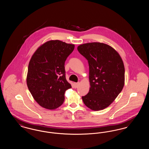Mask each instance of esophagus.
<instances>
[{"mask_svg":"<svg viewBox=\"0 0 149 149\" xmlns=\"http://www.w3.org/2000/svg\"><path fill=\"white\" fill-rule=\"evenodd\" d=\"M79 83H74V87L75 88H77V87L78 86V85H79Z\"/></svg>","mask_w":149,"mask_h":149,"instance_id":"obj_1","label":"esophagus"}]
</instances>
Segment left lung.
Instances as JSON below:
<instances>
[{
  "instance_id": "left-lung-1",
  "label": "left lung",
  "mask_w": 149,
  "mask_h": 149,
  "mask_svg": "<svg viewBox=\"0 0 149 149\" xmlns=\"http://www.w3.org/2000/svg\"><path fill=\"white\" fill-rule=\"evenodd\" d=\"M88 60L91 88L82 97L85 106L93 111L109 106L121 92L125 84V67L118 53L110 46L99 42L78 47Z\"/></svg>"
}]
</instances>
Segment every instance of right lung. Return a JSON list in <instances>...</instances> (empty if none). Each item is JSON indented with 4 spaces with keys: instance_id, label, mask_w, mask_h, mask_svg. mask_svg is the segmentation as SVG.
Listing matches in <instances>:
<instances>
[{
    "instance_id": "add662e5",
    "label": "right lung",
    "mask_w": 149,
    "mask_h": 149,
    "mask_svg": "<svg viewBox=\"0 0 149 149\" xmlns=\"http://www.w3.org/2000/svg\"><path fill=\"white\" fill-rule=\"evenodd\" d=\"M74 47V45L52 40L40 46L31 57L27 84L33 98L43 108L54 109L60 106L65 91L71 88L64 66Z\"/></svg>"
}]
</instances>
